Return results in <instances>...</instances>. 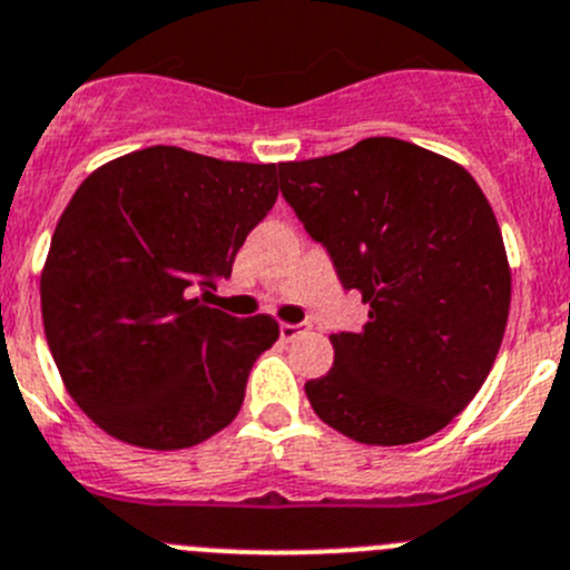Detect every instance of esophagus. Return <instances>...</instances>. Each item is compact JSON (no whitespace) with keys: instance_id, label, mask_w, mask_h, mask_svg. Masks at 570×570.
Instances as JSON below:
<instances>
[{"instance_id":"obj_1","label":"esophagus","mask_w":570,"mask_h":570,"mask_svg":"<svg viewBox=\"0 0 570 570\" xmlns=\"http://www.w3.org/2000/svg\"><path fill=\"white\" fill-rule=\"evenodd\" d=\"M303 331V325H297V323H281V340H295L297 334H301Z\"/></svg>"}]
</instances>
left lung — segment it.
I'll return each mask as SVG.
<instances>
[{"label":"left lung","instance_id":"left-lung-1","mask_svg":"<svg viewBox=\"0 0 570 570\" xmlns=\"http://www.w3.org/2000/svg\"><path fill=\"white\" fill-rule=\"evenodd\" d=\"M281 195L328 250L367 323L331 334L334 367L306 381L323 423L364 445H406L451 423L488 379L512 275L468 169L401 138L278 164Z\"/></svg>","mask_w":570,"mask_h":570}]
</instances>
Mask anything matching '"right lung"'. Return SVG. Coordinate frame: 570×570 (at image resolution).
Here are the masks:
<instances>
[{
	"instance_id": "add662e5",
	"label": "right lung",
	"mask_w": 570,
	"mask_h": 570,
	"mask_svg": "<svg viewBox=\"0 0 570 570\" xmlns=\"http://www.w3.org/2000/svg\"><path fill=\"white\" fill-rule=\"evenodd\" d=\"M278 197L275 164L147 147L88 175L41 273L49 351L77 406L127 445L178 451L239 414L267 314L206 306Z\"/></svg>"
}]
</instances>
